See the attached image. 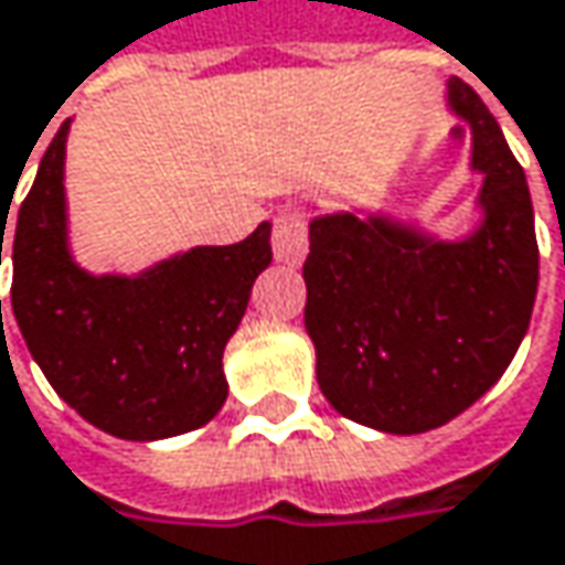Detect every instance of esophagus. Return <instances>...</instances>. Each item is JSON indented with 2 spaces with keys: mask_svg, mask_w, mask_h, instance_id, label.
I'll use <instances>...</instances> for the list:
<instances>
[{
  "mask_svg": "<svg viewBox=\"0 0 565 565\" xmlns=\"http://www.w3.org/2000/svg\"><path fill=\"white\" fill-rule=\"evenodd\" d=\"M271 248H275V258L281 265H300L307 258V220L300 210H281L278 220H275V235H271Z\"/></svg>",
  "mask_w": 565,
  "mask_h": 565,
  "instance_id": "esophagus-1",
  "label": "esophagus"
}]
</instances>
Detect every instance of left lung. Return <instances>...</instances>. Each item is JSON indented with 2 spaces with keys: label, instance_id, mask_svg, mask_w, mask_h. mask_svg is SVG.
Returning a JSON list of instances; mask_svg holds the SVG:
<instances>
[{
  "label": "left lung",
  "instance_id": "1",
  "mask_svg": "<svg viewBox=\"0 0 565 565\" xmlns=\"http://www.w3.org/2000/svg\"><path fill=\"white\" fill-rule=\"evenodd\" d=\"M446 106L472 131L476 230L436 238L362 210L310 220L317 382L342 417L382 434H427L472 407L511 365L537 297L527 178L469 83L449 79Z\"/></svg>",
  "mask_w": 565,
  "mask_h": 565
}]
</instances>
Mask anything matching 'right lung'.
Listing matches in <instances>:
<instances>
[{
	"instance_id": "1",
	"label": "right lung",
	"mask_w": 565,
	"mask_h": 565,
	"mask_svg": "<svg viewBox=\"0 0 565 565\" xmlns=\"http://www.w3.org/2000/svg\"><path fill=\"white\" fill-rule=\"evenodd\" d=\"M67 131L71 119L19 206L15 323L44 379L93 427L135 443L190 434L226 404L223 349L245 317L252 284L271 265V223L235 245H196L138 275H93L71 252ZM6 220L9 210L0 262Z\"/></svg>"
}]
</instances>
